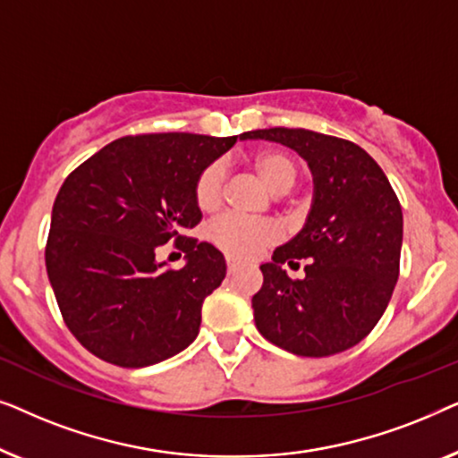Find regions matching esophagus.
<instances>
[{
  "instance_id": "34e87169",
  "label": "esophagus",
  "mask_w": 458,
  "mask_h": 458,
  "mask_svg": "<svg viewBox=\"0 0 458 458\" xmlns=\"http://www.w3.org/2000/svg\"><path fill=\"white\" fill-rule=\"evenodd\" d=\"M237 267H240V265H237V262H235L233 259H227V273H229V275L235 273Z\"/></svg>"
}]
</instances>
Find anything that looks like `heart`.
<instances>
[{"label": "heart", "mask_w": 458, "mask_h": 458, "mask_svg": "<svg viewBox=\"0 0 458 458\" xmlns=\"http://www.w3.org/2000/svg\"><path fill=\"white\" fill-rule=\"evenodd\" d=\"M254 168L273 193H285L296 185L298 162L281 149H262L254 156ZM225 165L212 162L198 174L193 185V199L202 212H215L223 204ZM279 229L271 221H252L237 215H225L208 227V237L215 246L231 259H252L277 240Z\"/></svg>", "instance_id": "obj_1"}]
</instances>
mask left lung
Instances as JSON below:
<instances>
[{"mask_svg": "<svg viewBox=\"0 0 458 458\" xmlns=\"http://www.w3.org/2000/svg\"><path fill=\"white\" fill-rule=\"evenodd\" d=\"M242 140L277 141L309 162L315 193L300 233L260 265L256 327L298 356H331L371 334L400 273L403 208L381 166L348 140L309 129H259ZM307 259L304 280H290L285 261Z\"/></svg>", "mask_w": 458, "mask_h": 458, "instance_id": "obj_1", "label": "left lung"}]
</instances>
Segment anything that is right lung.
Segmentation results:
<instances>
[{
	"instance_id": "right-lung-1",
	"label": "right lung",
	"mask_w": 458,
	"mask_h": 458,
	"mask_svg": "<svg viewBox=\"0 0 458 458\" xmlns=\"http://www.w3.org/2000/svg\"><path fill=\"white\" fill-rule=\"evenodd\" d=\"M235 137L127 135L87 158L62 183L52 210L46 267L71 334L112 365L137 369L196 340L202 304L227 273L212 243L181 235L202 221L198 174ZM175 240L183 269L155 260Z\"/></svg>"
}]
</instances>
